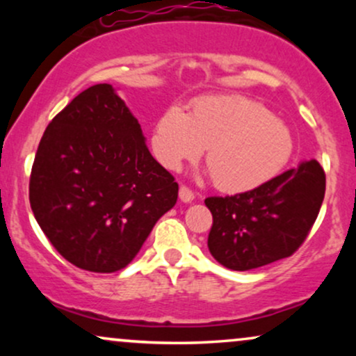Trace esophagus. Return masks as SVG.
<instances>
[{
    "label": "esophagus",
    "instance_id": "1",
    "mask_svg": "<svg viewBox=\"0 0 356 356\" xmlns=\"http://www.w3.org/2000/svg\"><path fill=\"white\" fill-rule=\"evenodd\" d=\"M179 199H181L182 202H192L194 201V192H192L189 187L181 186V189H179Z\"/></svg>",
    "mask_w": 356,
    "mask_h": 356
}]
</instances>
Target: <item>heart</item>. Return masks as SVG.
Wrapping results in <instances>:
<instances>
[{
  "mask_svg": "<svg viewBox=\"0 0 356 356\" xmlns=\"http://www.w3.org/2000/svg\"><path fill=\"white\" fill-rule=\"evenodd\" d=\"M207 147L206 161L222 191L246 192L263 186L286 165L293 152L288 127L254 100L207 97L191 115L179 105L155 122L150 149L165 169L179 170Z\"/></svg>",
  "mask_w": 356,
  "mask_h": 356,
  "instance_id": "heart-1",
  "label": "heart"
}]
</instances>
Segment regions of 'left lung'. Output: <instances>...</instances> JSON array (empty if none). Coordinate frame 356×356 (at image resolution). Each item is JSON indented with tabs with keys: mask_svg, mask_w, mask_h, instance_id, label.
Returning a JSON list of instances; mask_svg holds the SVG:
<instances>
[{
	"mask_svg": "<svg viewBox=\"0 0 356 356\" xmlns=\"http://www.w3.org/2000/svg\"><path fill=\"white\" fill-rule=\"evenodd\" d=\"M325 187V170L312 159L252 191L207 197L211 254L232 271H249L291 256L318 218Z\"/></svg>",
	"mask_w": 356,
	"mask_h": 356,
	"instance_id": "left-lung-1",
	"label": "left lung"
}]
</instances>
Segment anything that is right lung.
<instances>
[{
    "mask_svg": "<svg viewBox=\"0 0 356 356\" xmlns=\"http://www.w3.org/2000/svg\"><path fill=\"white\" fill-rule=\"evenodd\" d=\"M179 186L145 145L140 124L108 83L76 95L44 130L30 204L53 248L76 268H125Z\"/></svg>",
    "mask_w": 356,
    "mask_h": 356,
    "instance_id": "add662e5",
    "label": "right lung"
}]
</instances>
